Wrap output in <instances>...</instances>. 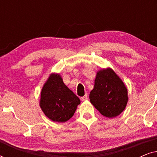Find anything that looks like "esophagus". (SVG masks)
Wrapping results in <instances>:
<instances>
[{
    "label": "esophagus",
    "mask_w": 157,
    "mask_h": 157,
    "mask_svg": "<svg viewBox=\"0 0 157 157\" xmlns=\"http://www.w3.org/2000/svg\"><path fill=\"white\" fill-rule=\"evenodd\" d=\"M81 101H86L88 99V96L87 94H85V96H83V97H81Z\"/></svg>",
    "instance_id": "obj_1"
}]
</instances>
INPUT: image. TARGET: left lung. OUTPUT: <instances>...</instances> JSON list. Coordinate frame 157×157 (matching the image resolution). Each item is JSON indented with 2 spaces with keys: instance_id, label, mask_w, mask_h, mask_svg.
<instances>
[{
  "instance_id": "left-lung-1",
  "label": "left lung",
  "mask_w": 157,
  "mask_h": 157,
  "mask_svg": "<svg viewBox=\"0 0 157 157\" xmlns=\"http://www.w3.org/2000/svg\"><path fill=\"white\" fill-rule=\"evenodd\" d=\"M89 98L103 116L113 118L125 109L128 99V91L118 75L111 68H107L96 74Z\"/></svg>"
}]
</instances>
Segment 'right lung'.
<instances>
[{
  "mask_svg": "<svg viewBox=\"0 0 157 157\" xmlns=\"http://www.w3.org/2000/svg\"><path fill=\"white\" fill-rule=\"evenodd\" d=\"M81 101L64 84L61 76L51 74L40 92V106L48 119L66 122L74 116Z\"/></svg>",
  "mask_w": 157,
  "mask_h": 157,
  "instance_id": "add662e5",
  "label": "right lung"
}]
</instances>
